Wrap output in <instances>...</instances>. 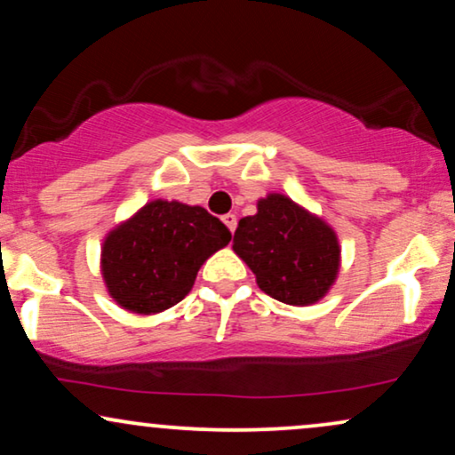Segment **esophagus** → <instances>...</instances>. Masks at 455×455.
<instances>
[{"label": "esophagus", "instance_id": "1", "mask_svg": "<svg viewBox=\"0 0 455 455\" xmlns=\"http://www.w3.org/2000/svg\"><path fill=\"white\" fill-rule=\"evenodd\" d=\"M222 222L227 224L228 231L235 233V228H237V216H235V213H227V216H222Z\"/></svg>", "mask_w": 455, "mask_h": 455}]
</instances>
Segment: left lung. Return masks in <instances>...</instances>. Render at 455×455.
<instances>
[{"label": "left lung", "mask_w": 455, "mask_h": 455, "mask_svg": "<svg viewBox=\"0 0 455 455\" xmlns=\"http://www.w3.org/2000/svg\"><path fill=\"white\" fill-rule=\"evenodd\" d=\"M233 250L262 292L297 307L324 297L341 265L337 233L280 193L267 195L254 216L239 220Z\"/></svg>", "instance_id": "8db88e82"}]
</instances>
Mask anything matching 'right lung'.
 <instances>
[{"mask_svg": "<svg viewBox=\"0 0 455 455\" xmlns=\"http://www.w3.org/2000/svg\"><path fill=\"white\" fill-rule=\"evenodd\" d=\"M231 231L199 205L155 199L108 233L101 275L123 309L161 314L190 292L201 265Z\"/></svg>", "mask_w": 455, "mask_h": 455, "instance_id": "obj_1", "label": "right lung"}]
</instances>
